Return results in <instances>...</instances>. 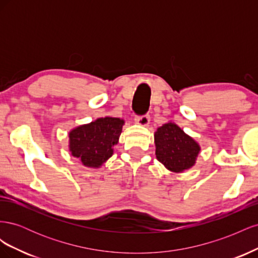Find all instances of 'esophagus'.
Wrapping results in <instances>:
<instances>
[{
  "mask_svg": "<svg viewBox=\"0 0 258 258\" xmlns=\"http://www.w3.org/2000/svg\"><path fill=\"white\" fill-rule=\"evenodd\" d=\"M150 115H142V116H138L136 118V122L138 124H140V126H143V127H146L148 126V123H150Z\"/></svg>",
  "mask_w": 258,
  "mask_h": 258,
  "instance_id": "34e87169",
  "label": "esophagus"
}]
</instances>
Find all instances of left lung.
I'll list each match as a JSON object with an SVG mask.
<instances>
[{
  "mask_svg": "<svg viewBox=\"0 0 258 258\" xmlns=\"http://www.w3.org/2000/svg\"><path fill=\"white\" fill-rule=\"evenodd\" d=\"M156 158L171 172L181 173L196 163L200 145L176 123H163L154 135Z\"/></svg>",
  "mask_w": 258,
  "mask_h": 258,
  "instance_id": "left-lung-1",
  "label": "left lung"
}]
</instances>
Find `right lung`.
Segmentation results:
<instances>
[{
    "instance_id": "1",
    "label": "right lung",
    "mask_w": 258,
    "mask_h": 258,
    "mask_svg": "<svg viewBox=\"0 0 258 258\" xmlns=\"http://www.w3.org/2000/svg\"><path fill=\"white\" fill-rule=\"evenodd\" d=\"M123 123V119L106 116L76 127L69 132V150L85 167L100 168L112 157Z\"/></svg>"
}]
</instances>
